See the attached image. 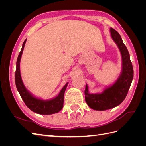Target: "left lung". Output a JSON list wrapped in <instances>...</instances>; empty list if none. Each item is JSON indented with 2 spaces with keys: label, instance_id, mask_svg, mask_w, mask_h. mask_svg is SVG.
Instances as JSON below:
<instances>
[{
  "label": "left lung",
  "instance_id": "8db88e82",
  "mask_svg": "<svg viewBox=\"0 0 146 146\" xmlns=\"http://www.w3.org/2000/svg\"><path fill=\"white\" fill-rule=\"evenodd\" d=\"M111 37L116 43L122 57V69L119 76L112 85L104 88L101 92L91 94L86 84L85 101L89 107L98 111H105L120 105L129 90L133 78V68L129 51L116 30L110 28Z\"/></svg>",
  "mask_w": 146,
  "mask_h": 146
}]
</instances>
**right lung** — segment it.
I'll use <instances>...</instances> for the list:
<instances>
[{"label":"right lung","instance_id":"right-lung-1","mask_svg":"<svg viewBox=\"0 0 146 146\" xmlns=\"http://www.w3.org/2000/svg\"><path fill=\"white\" fill-rule=\"evenodd\" d=\"M26 41L27 39H25L23 43L16 61L15 83L17 90L26 106L33 112L39 114H43V115H50V114L58 113L63 107L64 94L68 85V82L66 83L58 95L50 99L44 100L36 98L29 91L24 85L20 72L21 56L23 54Z\"/></svg>","mask_w":146,"mask_h":146}]
</instances>
